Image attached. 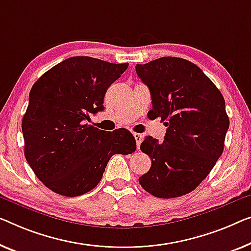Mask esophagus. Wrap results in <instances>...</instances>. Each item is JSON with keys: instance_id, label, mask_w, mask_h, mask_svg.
I'll list each match as a JSON object with an SVG mask.
<instances>
[{"instance_id": "obj_1", "label": "esophagus", "mask_w": 251, "mask_h": 251, "mask_svg": "<svg viewBox=\"0 0 251 251\" xmlns=\"http://www.w3.org/2000/svg\"><path fill=\"white\" fill-rule=\"evenodd\" d=\"M134 137H135V141H136V147L137 149H140V145H141V142H142V134H138V133H133Z\"/></svg>"}]
</instances>
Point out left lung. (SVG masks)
<instances>
[{
    "label": "left lung",
    "mask_w": 251,
    "mask_h": 251,
    "mask_svg": "<svg viewBox=\"0 0 251 251\" xmlns=\"http://www.w3.org/2000/svg\"><path fill=\"white\" fill-rule=\"evenodd\" d=\"M135 70L151 92L152 118L161 117L168 127L162 143L152 136L142 142V152L152 164L138 181L155 197L186 195L222 154L230 125L226 101L203 71L187 59L166 56Z\"/></svg>",
    "instance_id": "8db88e82"
}]
</instances>
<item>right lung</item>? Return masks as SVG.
Returning a JSON list of instances; mask_svg holds the SVG:
<instances>
[{
    "instance_id": "right-lung-1",
    "label": "right lung",
    "mask_w": 251,
    "mask_h": 251,
    "mask_svg": "<svg viewBox=\"0 0 251 251\" xmlns=\"http://www.w3.org/2000/svg\"><path fill=\"white\" fill-rule=\"evenodd\" d=\"M128 63L114 64L89 56L70 57L32 85L22 118L25 156L33 173L54 193L83 195L101 180L114 154L136 150L129 130L106 132L88 125L103 110V98Z\"/></svg>"
}]
</instances>
